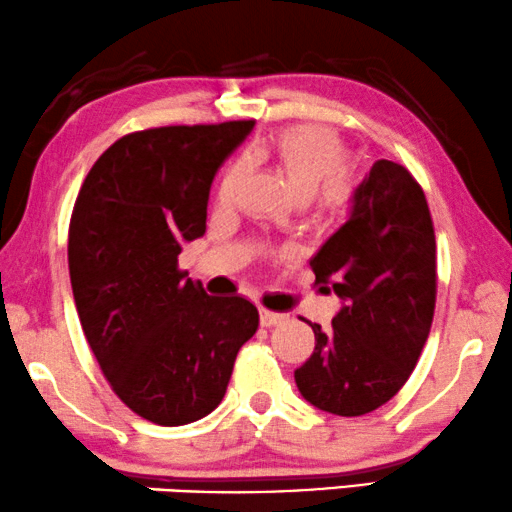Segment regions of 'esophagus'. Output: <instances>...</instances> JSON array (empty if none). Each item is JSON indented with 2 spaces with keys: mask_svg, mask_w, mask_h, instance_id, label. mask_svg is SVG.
<instances>
[{
  "mask_svg": "<svg viewBox=\"0 0 512 512\" xmlns=\"http://www.w3.org/2000/svg\"><path fill=\"white\" fill-rule=\"evenodd\" d=\"M287 315L283 313H273V311H266V308H262L259 311V322H262V327H276L280 325V322H285Z\"/></svg>",
  "mask_w": 512,
  "mask_h": 512,
  "instance_id": "obj_1",
  "label": "esophagus"
}]
</instances>
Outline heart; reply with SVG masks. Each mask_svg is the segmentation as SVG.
<instances>
[{"label": "heart", "mask_w": 512, "mask_h": 512, "mask_svg": "<svg viewBox=\"0 0 512 512\" xmlns=\"http://www.w3.org/2000/svg\"><path fill=\"white\" fill-rule=\"evenodd\" d=\"M248 162H271L299 201H313L322 215H338L350 206L355 176L348 164V146L322 125H290L248 148ZM243 178V164L227 171L218 187V201L229 206Z\"/></svg>", "instance_id": "1"}]
</instances>
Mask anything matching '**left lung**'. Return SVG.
<instances>
[{
    "label": "left lung",
    "mask_w": 512,
    "mask_h": 512,
    "mask_svg": "<svg viewBox=\"0 0 512 512\" xmlns=\"http://www.w3.org/2000/svg\"><path fill=\"white\" fill-rule=\"evenodd\" d=\"M311 269L343 308L331 329L311 325L315 350L294 380L315 408L366 415L410 378L436 308L434 222L406 167L373 164L355 190L348 222L329 236Z\"/></svg>",
    "instance_id": "1"
}]
</instances>
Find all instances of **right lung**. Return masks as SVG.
<instances>
[{"label":"right lung","mask_w":512,"mask_h":512,"mask_svg":"<svg viewBox=\"0 0 512 512\" xmlns=\"http://www.w3.org/2000/svg\"><path fill=\"white\" fill-rule=\"evenodd\" d=\"M255 127L171 125L125 134L92 164L69 222L81 327L111 390L143 420L178 427L218 408L259 325L243 297H208L178 269L206 232L215 171Z\"/></svg>","instance_id":"right-lung-1"}]
</instances>
